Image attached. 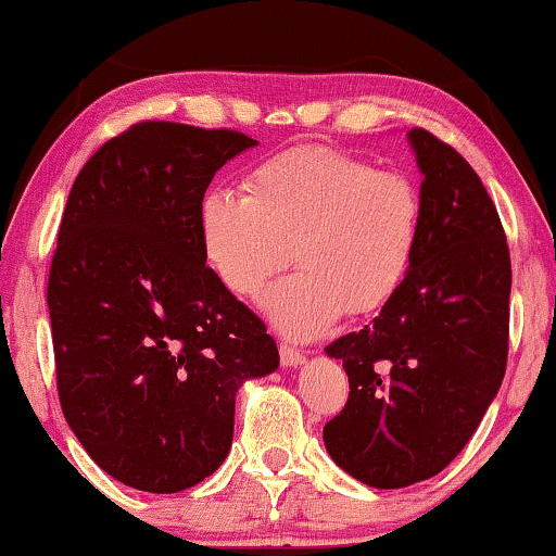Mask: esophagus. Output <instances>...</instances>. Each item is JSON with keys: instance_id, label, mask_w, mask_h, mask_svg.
Wrapping results in <instances>:
<instances>
[{"instance_id": "34e87169", "label": "esophagus", "mask_w": 556, "mask_h": 556, "mask_svg": "<svg viewBox=\"0 0 556 556\" xmlns=\"http://www.w3.org/2000/svg\"><path fill=\"white\" fill-rule=\"evenodd\" d=\"M279 359H281V364H285V367L294 369L304 362V354L300 350H294V346H289V344H279Z\"/></svg>"}]
</instances>
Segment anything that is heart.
Returning <instances> with one entry per match:
<instances>
[{"mask_svg":"<svg viewBox=\"0 0 556 556\" xmlns=\"http://www.w3.org/2000/svg\"><path fill=\"white\" fill-rule=\"evenodd\" d=\"M244 189L202 197V247L239 296L260 294L294 247L300 269L264 294V312L285 334L319 337L346 309L375 312L400 292L425 219L409 174L342 149L294 147L256 164Z\"/></svg>","mask_w":556,"mask_h":556,"instance_id":"1","label":"heart"}]
</instances>
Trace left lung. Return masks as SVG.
Instances as JSON below:
<instances>
[{"instance_id":"obj_1","label":"left lung","mask_w":556,"mask_h":556,"mask_svg":"<svg viewBox=\"0 0 556 556\" xmlns=\"http://www.w3.org/2000/svg\"><path fill=\"white\" fill-rule=\"evenodd\" d=\"M409 144L421 179L419 250L379 317L339 337L350 400L325 425L329 457L359 482L400 490L442 471L500 392L509 352L511 262L492 197L432 131Z\"/></svg>"}]
</instances>
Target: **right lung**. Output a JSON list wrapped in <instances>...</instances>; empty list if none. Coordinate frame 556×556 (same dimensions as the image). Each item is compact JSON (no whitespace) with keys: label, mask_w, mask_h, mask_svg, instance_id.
I'll list each match as a JSON object with an SVG mask.
<instances>
[{"label":"right lung","mask_w":556,"mask_h":556,"mask_svg":"<svg viewBox=\"0 0 556 556\" xmlns=\"http://www.w3.org/2000/svg\"><path fill=\"white\" fill-rule=\"evenodd\" d=\"M254 144L235 129L131 124L66 199L47 287L56 392L89 457L135 490L181 492L217 471L239 387L279 367L199 235L214 174Z\"/></svg>","instance_id":"obj_1"}]
</instances>
